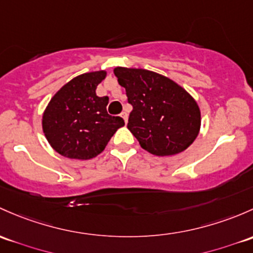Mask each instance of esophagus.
I'll list each match as a JSON object with an SVG mask.
<instances>
[{
  "label": "esophagus",
  "mask_w": 253,
  "mask_h": 253,
  "mask_svg": "<svg viewBox=\"0 0 253 253\" xmlns=\"http://www.w3.org/2000/svg\"><path fill=\"white\" fill-rule=\"evenodd\" d=\"M121 118L125 120V122H127V120H128V114H127L126 111H122V113H121Z\"/></svg>",
  "instance_id": "obj_1"
}]
</instances>
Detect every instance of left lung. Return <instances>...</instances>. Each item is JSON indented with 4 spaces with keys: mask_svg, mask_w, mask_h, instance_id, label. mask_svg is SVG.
I'll return each mask as SVG.
<instances>
[{
    "mask_svg": "<svg viewBox=\"0 0 253 253\" xmlns=\"http://www.w3.org/2000/svg\"><path fill=\"white\" fill-rule=\"evenodd\" d=\"M114 74L132 105L127 128L153 155H174L198 137L200 109L172 80L144 69L116 68Z\"/></svg>",
    "mask_w": 253,
    "mask_h": 253,
    "instance_id": "obj_1",
    "label": "left lung"
}]
</instances>
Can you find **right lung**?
Here are the masks:
<instances>
[{"label":"right lung","instance_id":"1","mask_svg":"<svg viewBox=\"0 0 253 253\" xmlns=\"http://www.w3.org/2000/svg\"><path fill=\"white\" fill-rule=\"evenodd\" d=\"M105 71L82 74L63 86L50 99L42 127L52 148L60 155L88 160L102 153L124 119L106 111L108 97L95 94Z\"/></svg>","mask_w":253,"mask_h":253}]
</instances>
